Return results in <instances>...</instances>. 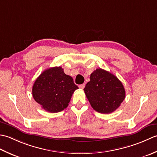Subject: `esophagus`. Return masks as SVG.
<instances>
[{"instance_id":"1","label":"esophagus","mask_w":157,"mask_h":157,"mask_svg":"<svg viewBox=\"0 0 157 157\" xmlns=\"http://www.w3.org/2000/svg\"><path fill=\"white\" fill-rule=\"evenodd\" d=\"M78 87H79V88H81V89H84L85 87V84L83 83V84H82V85H80Z\"/></svg>"}]
</instances>
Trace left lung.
Wrapping results in <instances>:
<instances>
[{
    "instance_id": "8db88e82",
    "label": "left lung",
    "mask_w": 157,
    "mask_h": 157,
    "mask_svg": "<svg viewBox=\"0 0 157 157\" xmlns=\"http://www.w3.org/2000/svg\"><path fill=\"white\" fill-rule=\"evenodd\" d=\"M84 91L91 107L103 114L113 113L125 98V90L119 79L101 68L91 73Z\"/></svg>"
}]
</instances>
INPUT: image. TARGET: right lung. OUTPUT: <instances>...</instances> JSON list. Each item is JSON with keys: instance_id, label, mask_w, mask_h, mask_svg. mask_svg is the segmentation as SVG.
I'll return each mask as SVG.
<instances>
[{"instance_id": "1", "label": "right lung", "mask_w": 157, "mask_h": 157, "mask_svg": "<svg viewBox=\"0 0 157 157\" xmlns=\"http://www.w3.org/2000/svg\"><path fill=\"white\" fill-rule=\"evenodd\" d=\"M78 89L73 78L65 74L62 67H53L44 70L36 79L33 96L44 110L59 113L68 107L73 93Z\"/></svg>"}]
</instances>
